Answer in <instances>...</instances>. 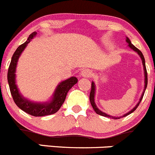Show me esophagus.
<instances>
[{"mask_svg": "<svg viewBox=\"0 0 155 155\" xmlns=\"http://www.w3.org/2000/svg\"><path fill=\"white\" fill-rule=\"evenodd\" d=\"M81 75L83 78H90L93 75V72L90 69H84L81 71Z\"/></svg>", "mask_w": 155, "mask_h": 155, "instance_id": "obj_1", "label": "esophagus"}]
</instances>
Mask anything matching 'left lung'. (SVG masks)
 Instances as JSON below:
<instances>
[{
  "label": "left lung",
  "mask_w": 155,
  "mask_h": 155,
  "mask_svg": "<svg viewBox=\"0 0 155 155\" xmlns=\"http://www.w3.org/2000/svg\"><path fill=\"white\" fill-rule=\"evenodd\" d=\"M126 42L128 44V47H129L130 49H132V50H133V51H135V52H136V53H137L138 55H139V57H140L141 59H142V65H143L144 74H145V86H144L143 92H142V95H141V97H140V99H139V102H138V103L136 104V106H135L133 108H132V109L130 110V111H128L127 113H126V114H124V115L120 116V117H116V116H111V115H109V114H106V113L103 112V111H101V110H99V108H98V107L96 106V102H95V95H96V85H95V83L93 82V81H92V84H91V91H90V103H91L92 107H93V109H94V111H96V114H99V115L104 116V117H111V118H114V119H119V118H120V117H126V116L129 115L130 114H131V113H133V111H134L135 110H136V108H137V107L139 106V103H140V102H141V101H142V97H143L144 93H145V90H146L147 84H148V76H147L146 67H145V58H144L143 54H142V52H141L140 50H139V49H137L136 47H135L134 45H133V44H132L131 41H130V40L129 39V38H127H127H126Z\"/></svg>",
  "instance_id": "left-lung-1"
}]
</instances>
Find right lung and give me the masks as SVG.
I'll return each mask as SVG.
<instances>
[{"instance_id":"obj_1","label":"right lung","mask_w":155,"mask_h":155,"mask_svg":"<svg viewBox=\"0 0 155 155\" xmlns=\"http://www.w3.org/2000/svg\"><path fill=\"white\" fill-rule=\"evenodd\" d=\"M37 32L35 31L29 35L28 38L24 44L19 46L12 56L11 62L9 66L7 73L9 87L13 99L16 105L20 109L35 117H42V116L50 115L57 112L59 108L65 102V97L70 89L78 83V78L76 77H71L63 81H61L55 89L54 93L50 99L46 102H35L29 100L24 97L22 93L19 92V88L16 85V71L17 62L22 52L27 47L28 44L36 36Z\"/></svg>"}]
</instances>
